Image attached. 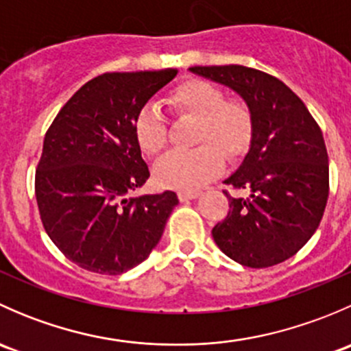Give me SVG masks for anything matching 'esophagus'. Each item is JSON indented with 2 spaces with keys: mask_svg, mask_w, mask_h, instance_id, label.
<instances>
[{
  "mask_svg": "<svg viewBox=\"0 0 351 351\" xmlns=\"http://www.w3.org/2000/svg\"><path fill=\"white\" fill-rule=\"evenodd\" d=\"M198 195H200V192H197V190H180L178 192V198L182 202L193 200V198H197Z\"/></svg>",
  "mask_w": 351,
  "mask_h": 351,
  "instance_id": "esophagus-1",
  "label": "esophagus"
}]
</instances>
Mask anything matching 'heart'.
<instances>
[{"label": "heart", "instance_id": "b5f03b06", "mask_svg": "<svg viewBox=\"0 0 351 351\" xmlns=\"http://www.w3.org/2000/svg\"><path fill=\"white\" fill-rule=\"evenodd\" d=\"M168 105L180 115L195 117L192 151L169 153L154 166V180L166 189L195 190L217 176L224 158H238L253 137V115L246 104L226 100L221 88L204 80H190L169 93ZM134 139L144 154L156 156L166 146L161 113L146 105L134 119Z\"/></svg>", "mask_w": 351, "mask_h": 351}]
</instances>
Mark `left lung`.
<instances>
[{"label": "left lung", "mask_w": 351, "mask_h": 351, "mask_svg": "<svg viewBox=\"0 0 351 351\" xmlns=\"http://www.w3.org/2000/svg\"><path fill=\"white\" fill-rule=\"evenodd\" d=\"M192 73L234 90L253 115L250 151L224 180L246 197L229 198L212 229L224 254L243 267L289 260L316 232L329 193L323 132L299 97L275 76L246 66H195Z\"/></svg>", "instance_id": "left-lung-1"}]
</instances>
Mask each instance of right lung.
<instances>
[{"label":"right lung","instance_id":"obj_1","mask_svg":"<svg viewBox=\"0 0 351 351\" xmlns=\"http://www.w3.org/2000/svg\"><path fill=\"white\" fill-rule=\"evenodd\" d=\"M176 69L105 73L80 88L49 127L35 171L42 224L67 260L120 275L161 239L175 192L130 197L149 178L134 119Z\"/></svg>","mask_w":351,"mask_h":351}]
</instances>
